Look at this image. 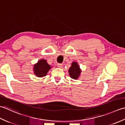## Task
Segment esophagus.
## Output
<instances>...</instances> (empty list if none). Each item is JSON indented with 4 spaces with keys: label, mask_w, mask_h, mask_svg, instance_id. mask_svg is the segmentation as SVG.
<instances>
[{
    "label": "esophagus",
    "mask_w": 125,
    "mask_h": 125,
    "mask_svg": "<svg viewBox=\"0 0 125 125\" xmlns=\"http://www.w3.org/2000/svg\"><path fill=\"white\" fill-rule=\"evenodd\" d=\"M57 66H58V67H59V68H62V63H58Z\"/></svg>",
    "instance_id": "esophagus-1"
}]
</instances>
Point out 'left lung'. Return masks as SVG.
Listing matches in <instances>:
<instances>
[{"label": "left lung", "instance_id": "1", "mask_svg": "<svg viewBox=\"0 0 125 125\" xmlns=\"http://www.w3.org/2000/svg\"><path fill=\"white\" fill-rule=\"evenodd\" d=\"M69 74L70 77L74 79H77L79 76L80 75L81 73V70L79 68V66L76 62H73L71 67L69 68L68 70Z\"/></svg>", "mask_w": 125, "mask_h": 125}]
</instances>
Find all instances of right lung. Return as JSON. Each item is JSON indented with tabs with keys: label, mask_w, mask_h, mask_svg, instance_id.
<instances>
[{
	"label": "right lung",
	"mask_w": 125,
	"mask_h": 125,
	"mask_svg": "<svg viewBox=\"0 0 125 125\" xmlns=\"http://www.w3.org/2000/svg\"><path fill=\"white\" fill-rule=\"evenodd\" d=\"M51 67L44 59L39 60L36 65L34 66V72L35 75L38 77H42L46 75Z\"/></svg>",
	"instance_id": "1"
}]
</instances>
